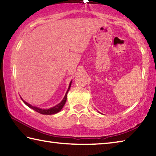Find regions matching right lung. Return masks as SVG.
I'll use <instances>...</instances> for the list:
<instances>
[{
    "instance_id": "1",
    "label": "right lung",
    "mask_w": 156,
    "mask_h": 156,
    "mask_svg": "<svg viewBox=\"0 0 156 156\" xmlns=\"http://www.w3.org/2000/svg\"><path fill=\"white\" fill-rule=\"evenodd\" d=\"M71 84H72V82H71L70 84H69V88H68V90L67 91V93H66L65 96L64 97V98L62 99V100L61 102H60L59 104H58L57 105H56V106L54 107H51L50 108V109H40V108H38V107H34L32 106V105H31L30 104L27 103V102H26L25 101H24V100H23V101L24 102V103L27 105V106H28L30 108H31V109H34V111H36V112H37L39 113H41V114H44V115H51V114H55V113H57L58 112H59L60 110H61L62 109L63 106H64L65 102H66V100H67V93L69 90L70 89V87H71Z\"/></svg>"
}]
</instances>
